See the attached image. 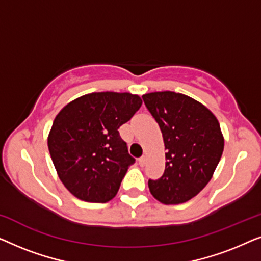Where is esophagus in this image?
Instances as JSON below:
<instances>
[{
	"instance_id": "1",
	"label": "esophagus",
	"mask_w": 261,
	"mask_h": 261,
	"mask_svg": "<svg viewBox=\"0 0 261 261\" xmlns=\"http://www.w3.org/2000/svg\"><path fill=\"white\" fill-rule=\"evenodd\" d=\"M145 163H146V156L145 155H142L141 158H139V164H140V165H144Z\"/></svg>"
}]
</instances>
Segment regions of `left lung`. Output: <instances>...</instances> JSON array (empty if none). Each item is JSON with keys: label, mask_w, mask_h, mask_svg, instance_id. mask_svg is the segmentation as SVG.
Segmentation results:
<instances>
[{"label": "left lung", "mask_w": 261, "mask_h": 261, "mask_svg": "<svg viewBox=\"0 0 261 261\" xmlns=\"http://www.w3.org/2000/svg\"><path fill=\"white\" fill-rule=\"evenodd\" d=\"M165 144V171L148 180L153 197L179 204L195 197L212 179L223 152L220 123L210 110L187 95L173 91L142 96Z\"/></svg>", "instance_id": "obj_1"}]
</instances>
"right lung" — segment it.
I'll list each match as a JSON object with an SVG mask.
<instances>
[{"label":"right lung","mask_w":261,"mask_h":261,"mask_svg":"<svg viewBox=\"0 0 261 261\" xmlns=\"http://www.w3.org/2000/svg\"><path fill=\"white\" fill-rule=\"evenodd\" d=\"M142 105L129 92H92L70 102L53 121L48 151L57 173L73 196L106 203L119 191L135 159L119 128Z\"/></svg>","instance_id":"add662e5"}]
</instances>
